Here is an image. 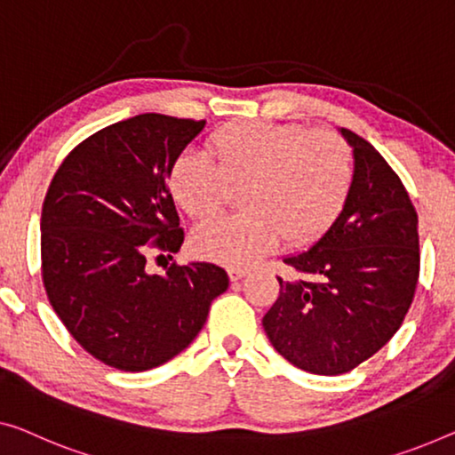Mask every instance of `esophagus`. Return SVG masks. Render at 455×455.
<instances>
[{
    "label": "esophagus",
    "instance_id": "esophagus-1",
    "mask_svg": "<svg viewBox=\"0 0 455 455\" xmlns=\"http://www.w3.org/2000/svg\"><path fill=\"white\" fill-rule=\"evenodd\" d=\"M247 275V269H241V267H230L228 269V277H230V282H239V280H243V277Z\"/></svg>",
    "mask_w": 455,
    "mask_h": 455
}]
</instances>
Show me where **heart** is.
Listing matches in <instances>:
<instances>
[{"label":"heart","mask_w":455,"mask_h":455,"mask_svg":"<svg viewBox=\"0 0 455 455\" xmlns=\"http://www.w3.org/2000/svg\"><path fill=\"white\" fill-rule=\"evenodd\" d=\"M214 163L181 153L169 169V189L192 219L219 212L230 186H245L243 214H222L196 228L192 245L204 259L247 267L283 236L302 247L335 225L354 188V151L333 131L245 120L208 140Z\"/></svg>","instance_id":"1"}]
</instances>
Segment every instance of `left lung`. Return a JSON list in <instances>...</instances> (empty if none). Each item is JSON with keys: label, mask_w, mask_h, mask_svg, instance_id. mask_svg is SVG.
<instances>
[{"label": "left lung", "mask_w": 455, "mask_h": 455, "mask_svg": "<svg viewBox=\"0 0 455 455\" xmlns=\"http://www.w3.org/2000/svg\"><path fill=\"white\" fill-rule=\"evenodd\" d=\"M354 148L355 178L335 225L308 251L283 257L263 329L282 357L318 376L351 371L401 329L415 296L419 219L403 181L368 140L339 128Z\"/></svg>", "instance_id": "obj_1"}]
</instances>
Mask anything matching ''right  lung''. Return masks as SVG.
<instances>
[{
	"mask_svg": "<svg viewBox=\"0 0 455 455\" xmlns=\"http://www.w3.org/2000/svg\"><path fill=\"white\" fill-rule=\"evenodd\" d=\"M204 124L139 114L101 128L67 155L46 192V296L81 347L116 370L145 371L181 354L228 288L214 263L147 269L148 249L178 253L184 243L167 178Z\"/></svg>",
	"mask_w": 455,
	"mask_h": 455,
	"instance_id": "right-lung-1",
	"label": "right lung"
}]
</instances>
